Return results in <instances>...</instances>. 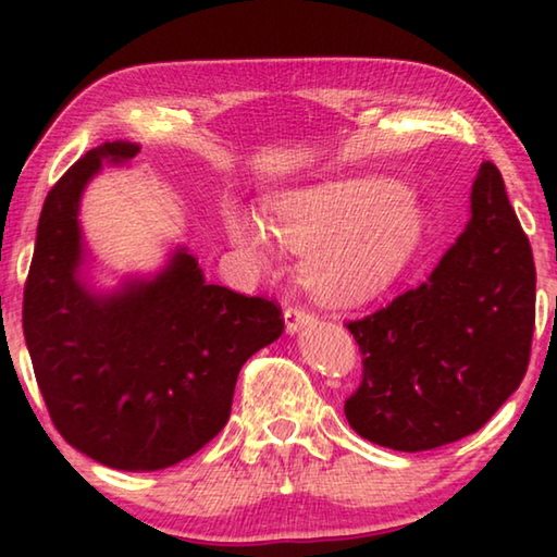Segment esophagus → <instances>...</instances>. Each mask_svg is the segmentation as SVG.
<instances>
[{
  "mask_svg": "<svg viewBox=\"0 0 557 557\" xmlns=\"http://www.w3.org/2000/svg\"><path fill=\"white\" fill-rule=\"evenodd\" d=\"M309 322H314V314L309 312L307 307L295 305V307H287L285 309V326H287L289 334L299 332V329L305 326V324H309Z\"/></svg>",
  "mask_w": 557,
  "mask_h": 557,
  "instance_id": "1",
  "label": "esophagus"
}]
</instances>
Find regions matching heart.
<instances>
[{
    "label": "heart",
    "instance_id": "b5f03b06",
    "mask_svg": "<svg viewBox=\"0 0 557 557\" xmlns=\"http://www.w3.org/2000/svg\"><path fill=\"white\" fill-rule=\"evenodd\" d=\"M231 243L265 262L270 233L309 250L312 285L329 299L369 297L388 287L418 250L425 215L410 188L385 178H348L285 194L265 223L248 213L225 215Z\"/></svg>",
    "mask_w": 557,
    "mask_h": 557
}]
</instances>
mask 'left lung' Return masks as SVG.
Segmentation results:
<instances>
[{
  "instance_id": "8db88e82",
  "label": "left lung",
  "mask_w": 557,
  "mask_h": 557,
  "mask_svg": "<svg viewBox=\"0 0 557 557\" xmlns=\"http://www.w3.org/2000/svg\"><path fill=\"white\" fill-rule=\"evenodd\" d=\"M361 351L348 425L425 451L484 428L521 385L535 329V265L502 172L484 162L471 221L422 285L346 324Z\"/></svg>"
}]
</instances>
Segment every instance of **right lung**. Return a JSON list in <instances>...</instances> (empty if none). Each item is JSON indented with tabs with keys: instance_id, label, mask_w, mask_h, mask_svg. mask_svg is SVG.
Returning a JSON list of instances; mask_svg holds the SVG:
<instances>
[{
	"instance_id": "add662e5",
	"label": "right lung",
	"mask_w": 557,
	"mask_h": 557,
	"mask_svg": "<svg viewBox=\"0 0 557 557\" xmlns=\"http://www.w3.org/2000/svg\"><path fill=\"white\" fill-rule=\"evenodd\" d=\"M137 152L106 143L53 184L22 324L61 437L106 467L154 471L196 455L225 428L243 363L280 338L285 319L277 301L209 285L186 250L154 280L127 282L115 295L83 285V188L102 159L122 164Z\"/></svg>"
}]
</instances>
